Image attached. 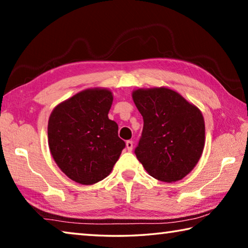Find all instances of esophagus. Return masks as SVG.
I'll use <instances>...</instances> for the list:
<instances>
[{"label":"esophagus","instance_id":"esophagus-1","mask_svg":"<svg viewBox=\"0 0 248 248\" xmlns=\"http://www.w3.org/2000/svg\"><path fill=\"white\" fill-rule=\"evenodd\" d=\"M125 146H127V150L130 151V152H131L132 149H133V142H132L131 140L127 141V142H125Z\"/></svg>","mask_w":248,"mask_h":248}]
</instances>
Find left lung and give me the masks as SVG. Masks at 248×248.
I'll use <instances>...</instances> for the list:
<instances>
[{
    "label": "left lung",
    "mask_w": 248,
    "mask_h": 248,
    "mask_svg": "<svg viewBox=\"0 0 248 248\" xmlns=\"http://www.w3.org/2000/svg\"><path fill=\"white\" fill-rule=\"evenodd\" d=\"M132 99L144 123L134 151L137 158L161 182L183 179L203 152L205 128L200 109L164 86L134 90Z\"/></svg>",
    "instance_id": "8db88e82"
}]
</instances>
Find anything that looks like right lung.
Listing matches in <instances>:
<instances>
[{"label":"right lung","mask_w":248,"mask_h":248,"mask_svg":"<svg viewBox=\"0 0 248 248\" xmlns=\"http://www.w3.org/2000/svg\"><path fill=\"white\" fill-rule=\"evenodd\" d=\"M112 100L110 90L86 89L58 104L49 117L50 153L75 183L93 185L106 178L125 146L118 124L108 118Z\"/></svg>","instance_id":"right-lung-1"}]
</instances>
